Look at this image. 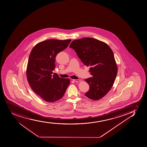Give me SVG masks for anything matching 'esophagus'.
<instances>
[{
  "label": "esophagus",
  "instance_id": "34e87169",
  "mask_svg": "<svg viewBox=\"0 0 147 147\" xmlns=\"http://www.w3.org/2000/svg\"><path fill=\"white\" fill-rule=\"evenodd\" d=\"M73 81H74V82L78 83V82H81V80H73Z\"/></svg>",
  "mask_w": 147,
  "mask_h": 147
}]
</instances>
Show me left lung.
<instances>
[{"label": "left lung", "instance_id": "1", "mask_svg": "<svg viewBox=\"0 0 147 147\" xmlns=\"http://www.w3.org/2000/svg\"><path fill=\"white\" fill-rule=\"evenodd\" d=\"M69 47L84 65L90 67L93 76L85 80L90 87L85 96L94 100L102 98L112 87L117 73L112 50L106 43L90 37L75 40Z\"/></svg>", "mask_w": 147, "mask_h": 147}]
</instances>
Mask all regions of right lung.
<instances>
[{
	"instance_id": "1",
	"label": "right lung",
	"mask_w": 147,
	"mask_h": 147,
	"mask_svg": "<svg viewBox=\"0 0 147 147\" xmlns=\"http://www.w3.org/2000/svg\"><path fill=\"white\" fill-rule=\"evenodd\" d=\"M71 40L49 39L38 43L30 52L27 65V79L32 89L45 101L60 100L69 84V79L52 72L57 54L65 49Z\"/></svg>"
}]
</instances>
